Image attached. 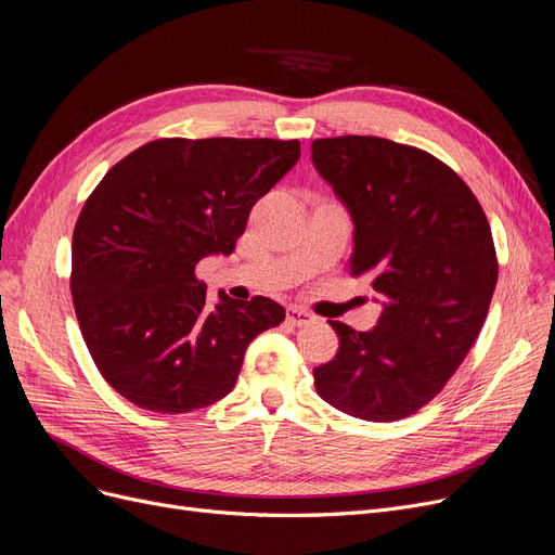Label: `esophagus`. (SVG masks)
<instances>
[{
	"mask_svg": "<svg viewBox=\"0 0 555 555\" xmlns=\"http://www.w3.org/2000/svg\"><path fill=\"white\" fill-rule=\"evenodd\" d=\"M315 320V315L312 312H308L306 308H299V306H287V322L295 324V326H304L308 322Z\"/></svg>",
	"mask_w": 555,
	"mask_h": 555,
	"instance_id": "34e87169",
	"label": "esophagus"
}]
</instances>
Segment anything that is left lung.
Segmentation results:
<instances>
[{
  "instance_id": "1",
  "label": "left lung",
  "mask_w": 555,
  "mask_h": 555,
  "mask_svg": "<svg viewBox=\"0 0 555 555\" xmlns=\"http://www.w3.org/2000/svg\"><path fill=\"white\" fill-rule=\"evenodd\" d=\"M312 165L353 222L351 274H370L380 318L343 322L337 353L312 370L337 411L367 422L413 415L461 367L488 318L496 254L483 208L436 156L374 135L312 142Z\"/></svg>"
}]
</instances>
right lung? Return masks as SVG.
Listing matches in <instances>:
<instances>
[{"instance_id": "add662e5", "label": "right lung", "mask_w": 555, "mask_h": 555, "mask_svg": "<svg viewBox=\"0 0 555 555\" xmlns=\"http://www.w3.org/2000/svg\"><path fill=\"white\" fill-rule=\"evenodd\" d=\"M299 140L163 138L113 165L72 235V301L94 365L144 411L224 399L254 337L285 320L268 297L206 301L195 268L229 256Z\"/></svg>"}]
</instances>
